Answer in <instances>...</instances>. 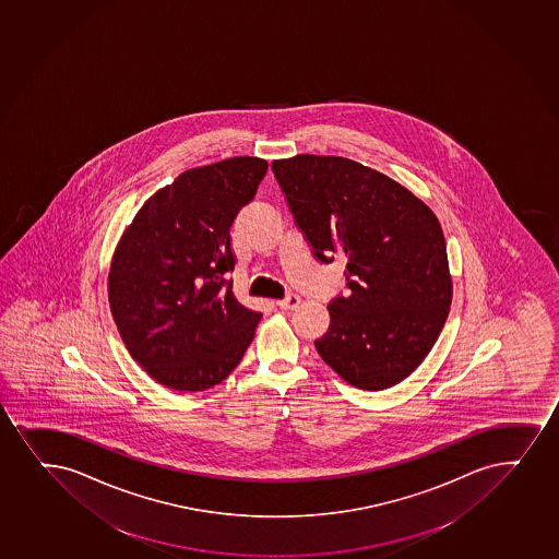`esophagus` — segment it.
<instances>
[{"label":"esophagus","instance_id":"1","mask_svg":"<svg viewBox=\"0 0 559 559\" xmlns=\"http://www.w3.org/2000/svg\"><path fill=\"white\" fill-rule=\"evenodd\" d=\"M299 302H301V297L297 296V294H288L284 299L276 302V305L283 310H294L299 307Z\"/></svg>","mask_w":559,"mask_h":559}]
</instances>
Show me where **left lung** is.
Instances as JSON below:
<instances>
[{
  "label": "left lung",
  "instance_id": "left-lung-1",
  "mask_svg": "<svg viewBox=\"0 0 559 559\" xmlns=\"http://www.w3.org/2000/svg\"><path fill=\"white\" fill-rule=\"evenodd\" d=\"M271 170L312 254L346 262L349 294L329 302L318 354L354 388H393L427 357L451 307L438 218L406 187L349 158L296 155Z\"/></svg>",
  "mask_w": 559,
  "mask_h": 559
}]
</instances>
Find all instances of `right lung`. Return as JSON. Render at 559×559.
<instances>
[{"label": "right lung", "instance_id": "add662e5", "mask_svg": "<svg viewBox=\"0 0 559 559\" xmlns=\"http://www.w3.org/2000/svg\"><path fill=\"white\" fill-rule=\"evenodd\" d=\"M265 171L258 157L183 171L119 239L108 275L114 322L132 359L166 388L217 385L254 338L262 314L245 309L228 281L230 228Z\"/></svg>", "mask_w": 559, "mask_h": 559}]
</instances>
